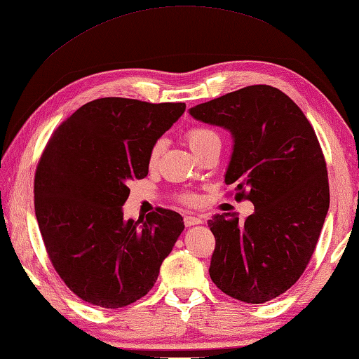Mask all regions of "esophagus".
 <instances>
[{"label":"esophagus","mask_w":359,"mask_h":359,"mask_svg":"<svg viewBox=\"0 0 359 359\" xmlns=\"http://www.w3.org/2000/svg\"><path fill=\"white\" fill-rule=\"evenodd\" d=\"M201 223H202V219L198 218V217H191V215H185V217H184V224L187 227L196 226V224H201Z\"/></svg>","instance_id":"esophagus-1"}]
</instances>
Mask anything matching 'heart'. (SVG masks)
<instances>
[{"mask_svg":"<svg viewBox=\"0 0 359 359\" xmlns=\"http://www.w3.org/2000/svg\"><path fill=\"white\" fill-rule=\"evenodd\" d=\"M187 140L190 142V146L193 149L194 154H199L202 151H205L207 147L210 146H221V138L219 135L215 132L213 128L208 127H193L187 132ZM165 149V140H157L151 147V152H149V163L151 165H155L158 161L160 155ZM180 199L185 202V204H194L196 202V196L191 193H184L180 196Z\"/></svg>","mask_w":359,"mask_h":359,"instance_id":"1","label":"heart"}]
</instances>
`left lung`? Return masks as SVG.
Here are the masks:
<instances>
[{"label":"left lung","mask_w":359,"mask_h":359,"mask_svg":"<svg viewBox=\"0 0 359 359\" xmlns=\"http://www.w3.org/2000/svg\"><path fill=\"white\" fill-rule=\"evenodd\" d=\"M201 122L229 130L224 175L254 213L215 215L212 281L240 302L260 304L290 289L314 254L330 207L327 163L314 128L290 97L254 84L190 108Z\"/></svg>","instance_id":"obj_1"}]
</instances>
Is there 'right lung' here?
<instances>
[{
	"label": "right lung",
	"instance_id": "1",
	"mask_svg": "<svg viewBox=\"0 0 359 359\" xmlns=\"http://www.w3.org/2000/svg\"><path fill=\"white\" fill-rule=\"evenodd\" d=\"M185 103L105 97L86 103L51 136L36 169L34 208L55 270L83 302L117 309L144 297L184 231L158 207L123 218L128 182L144 179L155 141Z\"/></svg>",
	"mask_w": 359,
	"mask_h": 359
}]
</instances>
